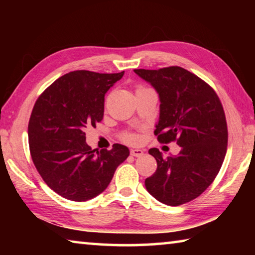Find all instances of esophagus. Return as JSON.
I'll return each instance as SVG.
<instances>
[{"label":"esophagus","instance_id":"1","mask_svg":"<svg viewBox=\"0 0 255 255\" xmlns=\"http://www.w3.org/2000/svg\"><path fill=\"white\" fill-rule=\"evenodd\" d=\"M130 154L132 155V156H135V157H139V156H141V155H144V150H141V149H131L130 150Z\"/></svg>","mask_w":255,"mask_h":255}]
</instances>
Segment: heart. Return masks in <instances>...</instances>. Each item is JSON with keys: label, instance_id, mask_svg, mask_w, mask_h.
<instances>
[{"label": "heart", "instance_id": "b5f03b06", "mask_svg": "<svg viewBox=\"0 0 255 255\" xmlns=\"http://www.w3.org/2000/svg\"><path fill=\"white\" fill-rule=\"evenodd\" d=\"M138 89H143V88H138ZM138 139H139V137H138V135H136V133H133V132H128L124 136V140L128 141V143H132V144L137 143Z\"/></svg>", "mask_w": 255, "mask_h": 255}]
</instances>
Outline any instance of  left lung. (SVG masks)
Segmentation results:
<instances>
[{
	"label": "left lung",
	"instance_id": "8db88e82",
	"mask_svg": "<svg viewBox=\"0 0 255 255\" xmlns=\"http://www.w3.org/2000/svg\"><path fill=\"white\" fill-rule=\"evenodd\" d=\"M156 90L159 118L154 133L161 143L176 141L181 150L164 157L157 148L148 153L157 169L145 180L155 199L180 206L199 197L221 170L227 149V124L222 102L211 86L179 66L133 70Z\"/></svg>",
	"mask_w": 255,
	"mask_h": 255
}]
</instances>
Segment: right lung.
<instances>
[{"label": "right lung", "instance_id": "obj_1", "mask_svg": "<svg viewBox=\"0 0 255 255\" xmlns=\"http://www.w3.org/2000/svg\"><path fill=\"white\" fill-rule=\"evenodd\" d=\"M124 73L70 72L34 103L28 126L32 162L46 184L65 199L80 202L100 195L129 156L120 144L92 149L83 131L103 119L106 93Z\"/></svg>", "mask_w": 255, "mask_h": 255}]
</instances>
